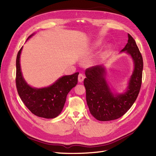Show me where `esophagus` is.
<instances>
[{
    "mask_svg": "<svg viewBox=\"0 0 156 156\" xmlns=\"http://www.w3.org/2000/svg\"><path fill=\"white\" fill-rule=\"evenodd\" d=\"M84 79V75H83L82 73H80V74L79 75V76H78V81H79V82L82 83V82L83 81Z\"/></svg>",
    "mask_w": 156,
    "mask_h": 156,
    "instance_id": "esophagus-1",
    "label": "esophagus"
}]
</instances>
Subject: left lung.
I'll return each instance as SVG.
<instances>
[{"label":"left lung","mask_w":156,"mask_h":156,"mask_svg":"<svg viewBox=\"0 0 156 156\" xmlns=\"http://www.w3.org/2000/svg\"><path fill=\"white\" fill-rule=\"evenodd\" d=\"M129 54L133 61L134 69L125 92L115 94L105 79L103 66H95L86 69L84 85L87 103L91 115L100 121L119 119L133 105L142 83L143 60L135 40L128 34V40L121 52Z\"/></svg>","instance_id":"left-lung-1"}]
</instances>
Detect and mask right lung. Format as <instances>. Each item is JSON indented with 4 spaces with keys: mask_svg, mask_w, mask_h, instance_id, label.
Segmentation results:
<instances>
[{
    "mask_svg": "<svg viewBox=\"0 0 156 156\" xmlns=\"http://www.w3.org/2000/svg\"><path fill=\"white\" fill-rule=\"evenodd\" d=\"M34 34L29 36V40ZM23 47L16 58V87L19 96L29 111L37 116L54 119L62 112L69 92L76 86L79 72L64 75L48 87L37 88L28 84L23 77L20 55Z\"/></svg>",
    "mask_w": 156,
    "mask_h": 156,
    "instance_id": "1",
    "label": "right lung"
}]
</instances>
